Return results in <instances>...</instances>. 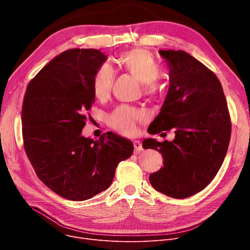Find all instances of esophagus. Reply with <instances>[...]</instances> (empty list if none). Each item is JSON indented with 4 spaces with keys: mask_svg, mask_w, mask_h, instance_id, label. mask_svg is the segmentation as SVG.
Returning <instances> with one entry per match:
<instances>
[{
    "mask_svg": "<svg viewBox=\"0 0 250 250\" xmlns=\"http://www.w3.org/2000/svg\"><path fill=\"white\" fill-rule=\"evenodd\" d=\"M134 147H135V151H136L137 153H139V152L143 151L142 143H141L140 141H137V140H135V141H134Z\"/></svg>",
    "mask_w": 250,
    "mask_h": 250,
    "instance_id": "obj_1",
    "label": "esophagus"
}]
</instances>
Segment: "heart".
Masks as SVG:
<instances>
[{
    "label": "heart",
    "mask_w": 250,
    "mask_h": 250,
    "mask_svg": "<svg viewBox=\"0 0 250 250\" xmlns=\"http://www.w3.org/2000/svg\"><path fill=\"white\" fill-rule=\"evenodd\" d=\"M120 68L143 83L145 94L154 96L158 93V80L162 68L159 62L150 51L145 49H133L125 52L116 61ZM113 84V71L110 65L104 63L96 70L91 81L92 93L98 100L107 99ZM146 114L143 110L122 105L116 107L107 117L108 125L116 132L123 135L133 134L137 123L143 121Z\"/></svg>",
    "instance_id": "obj_1"
}]
</instances>
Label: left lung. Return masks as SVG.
<instances>
[{"mask_svg":"<svg viewBox=\"0 0 250 250\" xmlns=\"http://www.w3.org/2000/svg\"><path fill=\"white\" fill-rule=\"evenodd\" d=\"M169 69V89L159 114L150 125L156 135L174 128L173 141H143V148L163 156V167L150 174L151 186L174 199L203 190L224 161L231 121L217 76L183 50H159ZM148 128V130H149Z\"/></svg>","mask_w":250,"mask_h":250,"instance_id":"8db88e82","label":"left lung"}]
</instances>
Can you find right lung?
<instances>
[{
  "mask_svg": "<svg viewBox=\"0 0 250 250\" xmlns=\"http://www.w3.org/2000/svg\"><path fill=\"white\" fill-rule=\"evenodd\" d=\"M107 57L94 48H72L52 59L26 89L21 121L24 149L44 185L71 201L91 199L109 188L133 143L111 132L82 136L95 101L91 81Z\"/></svg>",
  "mask_w": 250,
  "mask_h": 250,
  "instance_id": "right-lung-1",
  "label": "right lung"
}]
</instances>
